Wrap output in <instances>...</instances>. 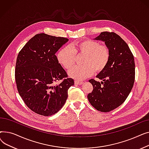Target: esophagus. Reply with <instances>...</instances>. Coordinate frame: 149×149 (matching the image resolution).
I'll return each instance as SVG.
<instances>
[{"label":"esophagus","mask_w":149,"mask_h":149,"mask_svg":"<svg viewBox=\"0 0 149 149\" xmlns=\"http://www.w3.org/2000/svg\"><path fill=\"white\" fill-rule=\"evenodd\" d=\"M83 83V81H78V80L75 81V84H77V85H81Z\"/></svg>","instance_id":"esophagus-1"}]
</instances>
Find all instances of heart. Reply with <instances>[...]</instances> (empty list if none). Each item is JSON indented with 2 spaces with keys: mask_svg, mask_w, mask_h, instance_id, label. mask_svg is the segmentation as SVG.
Returning a JSON list of instances; mask_svg holds the SVG:
<instances>
[{
  "mask_svg": "<svg viewBox=\"0 0 149 149\" xmlns=\"http://www.w3.org/2000/svg\"><path fill=\"white\" fill-rule=\"evenodd\" d=\"M84 54L83 65L75 66L70 69L69 75L77 80H84L95 72H101L107 66L111 58V51L106 45L91 39H86L70 44L61 49L57 55L59 63L66 69L74 65L76 55Z\"/></svg>",
  "mask_w": 149,
  "mask_h": 149,
  "instance_id": "1",
  "label": "heart"
}]
</instances>
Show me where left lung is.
<instances>
[{
  "instance_id": "left-lung-1",
  "label": "left lung",
  "mask_w": 149,
  "mask_h": 149,
  "mask_svg": "<svg viewBox=\"0 0 149 149\" xmlns=\"http://www.w3.org/2000/svg\"><path fill=\"white\" fill-rule=\"evenodd\" d=\"M95 39L105 42L110 49L111 58L106 68L97 75L102 81L89 80L93 91L88 98L97 111L108 112L121 105L133 88L135 77L134 57L127 44L113 32L104 31Z\"/></svg>"
}]
</instances>
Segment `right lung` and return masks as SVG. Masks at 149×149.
I'll return each instance as SVG.
<instances>
[{
  "label": "right lung",
  "mask_w": 149,
  "mask_h": 149,
  "mask_svg": "<svg viewBox=\"0 0 149 149\" xmlns=\"http://www.w3.org/2000/svg\"><path fill=\"white\" fill-rule=\"evenodd\" d=\"M68 40L38 34L19 52L15 69L17 91L25 104L37 114L48 116L58 112L67 100L68 89L74 84L56 56Z\"/></svg>",
  "instance_id": "1"
}]
</instances>
